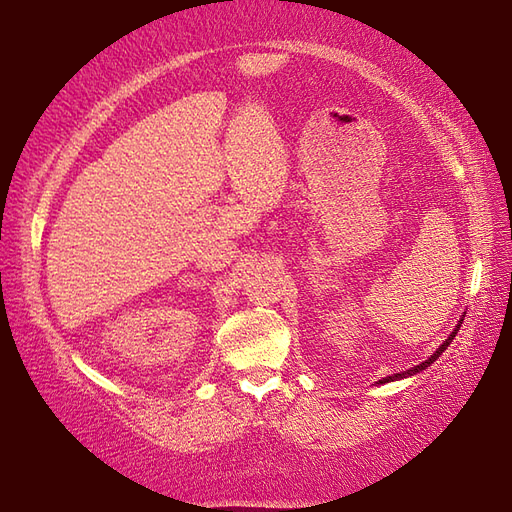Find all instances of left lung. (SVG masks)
<instances>
[{
  "label": "left lung",
  "instance_id": "1",
  "mask_svg": "<svg viewBox=\"0 0 512 512\" xmlns=\"http://www.w3.org/2000/svg\"><path fill=\"white\" fill-rule=\"evenodd\" d=\"M463 322V320H461ZM461 322L457 324V329L451 333V337H448L446 339V342L436 350V352H433L431 356H429V359L425 361V363H421V365H416V367H412V369H406V371H401V374H393V376H389V378H382L380 382H393V380H401V378H408V376H414V374H418V371H423V369H427L433 361H436L438 359V356L448 348V346H451V342H453V339H455V335H457V331H459V327H461Z\"/></svg>",
  "mask_w": 512,
  "mask_h": 512
}]
</instances>
